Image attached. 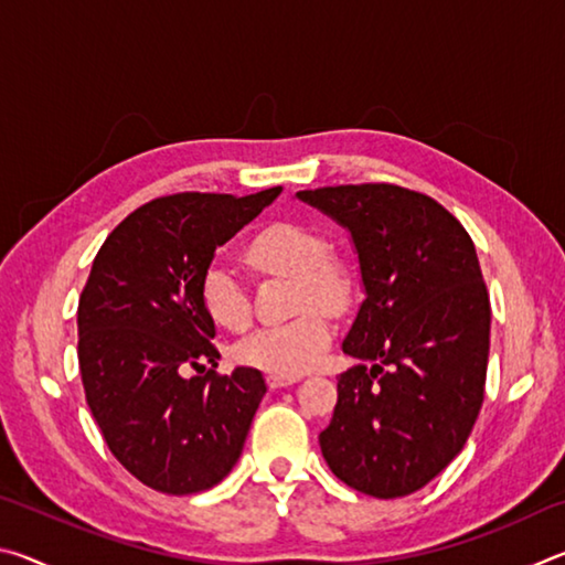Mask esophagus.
<instances>
[{
	"label": "esophagus",
	"mask_w": 565,
	"mask_h": 565,
	"mask_svg": "<svg viewBox=\"0 0 565 565\" xmlns=\"http://www.w3.org/2000/svg\"><path fill=\"white\" fill-rule=\"evenodd\" d=\"M299 381V376H279V374H269L266 376V384H269V388H284V386H291Z\"/></svg>",
	"instance_id": "obj_1"
}]
</instances>
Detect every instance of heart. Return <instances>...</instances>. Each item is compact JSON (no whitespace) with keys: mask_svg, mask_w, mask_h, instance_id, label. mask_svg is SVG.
<instances>
[{"mask_svg":"<svg viewBox=\"0 0 565 565\" xmlns=\"http://www.w3.org/2000/svg\"><path fill=\"white\" fill-rule=\"evenodd\" d=\"M329 242L313 228L279 222L262 228L248 244V259L259 269L281 271L296 279V309L291 321L262 327L236 343L234 356L246 366L279 376H299L313 369L329 349L333 323L321 310L341 311L351 299L349 276L329 262ZM199 301L209 319L226 331H244L252 321L244 284L224 259L206 264L199 279ZM307 311L303 312L302 309Z\"/></svg>","mask_w":565,"mask_h":565,"instance_id":"heart-1","label":"heart"}]
</instances>
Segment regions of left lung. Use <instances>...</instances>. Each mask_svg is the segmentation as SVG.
<instances>
[{
  "label": "left lung",
  "instance_id": "obj_1",
  "mask_svg": "<svg viewBox=\"0 0 565 565\" xmlns=\"http://www.w3.org/2000/svg\"><path fill=\"white\" fill-rule=\"evenodd\" d=\"M296 199L351 234L363 286L341 343L359 363L339 376L321 454L351 489L401 499L461 454L483 404L491 303L476 246L441 204L404 186Z\"/></svg>",
  "mask_w": 565,
  "mask_h": 565
}]
</instances>
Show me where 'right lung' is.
<instances>
[{"label": "right lung", "mask_w": 565, "mask_h": 565, "mask_svg": "<svg viewBox=\"0 0 565 565\" xmlns=\"http://www.w3.org/2000/svg\"><path fill=\"white\" fill-rule=\"evenodd\" d=\"M279 194L154 199L114 228L92 264L76 311L84 394L109 451L149 489L206 491L244 451L266 394L262 371L184 379V369L218 359L199 301L202 271Z\"/></svg>", "instance_id": "add662e5"}]
</instances>
